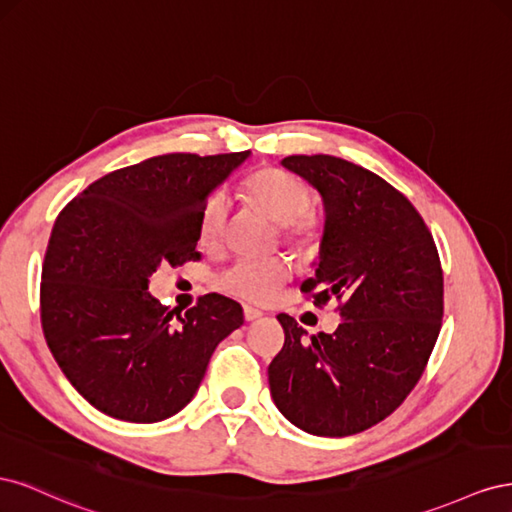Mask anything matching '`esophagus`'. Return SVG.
<instances>
[{
  "label": "esophagus",
  "instance_id": "obj_1",
  "mask_svg": "<svg viewBox=\"0 0 512 512\" xmlns=\"http://www.w3.org/2000/svg\"><path fill=\"white\" fill-rule=\"evenodd\" d=\"M260 316H262L260 309H256V307H252V305H245V307H243V318H245L247 322L258 320Z\"/></svg>",
  "mask_w": 512,
  "mask_h": 512
}]
</instances>
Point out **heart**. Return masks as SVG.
<instances>
[{"label": "heart", "instance_id": "obj_1", "mask_svg": "<svg viewBox=\"0 0 512 512\" xmlns=\"http://www.w3.org/2000/svg\"><path fill=\"white\" fill-rule=\"evenodd\" d=\"M245 192L252 203L277 222L284 243L297 250H312L322 239V218L309 207V190L299 179L280 168H262L245 181ZM228 218V200L215 192L200 209L198 237L203 245L220 241ZM290 277L284 258H241L215 277V286L232 297L254 303L271 301Z\"/></svg>", "mask_w": 512, "mask_h": 512}]
</instances>
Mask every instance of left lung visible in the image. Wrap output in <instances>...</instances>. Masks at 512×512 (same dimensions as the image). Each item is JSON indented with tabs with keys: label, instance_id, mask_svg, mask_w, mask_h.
<instances>
[{
	"label": "left lung",
	"instance_id": "left-lung-1",
	"mask_svg": "<svg viewBox=\"0 0 512 512\" xmlns=\"http://www.w3.org/2000/svg\"><path fill=\"white\" fill-rule=\"evenodd\" d=\"M322 194L327 222L316 275L301 292L337 301L335 333L280 314L284 348L271 397L290 423L344 438L393 414L421 380L442 327L444 277L431 232L410 200L371 170L333 156L282 162Z\"/></svg>",
	"mask_w": 512,
	"mask_h": 512
}]
</instances>
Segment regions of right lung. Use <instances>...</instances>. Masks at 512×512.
I'll return each mask as SVG.
<instances>
[{"instance_id": "1", "label": "right lung", "mask_w": 512, "mask_h": 512, "mask_svg": "<svg viewBox=\"0 0 512 512\" xmlns=\"http://www.w3.org/2000/svg\"><path fill=\"white\" fill-rule=\"evenodd\" d=\"M250 151L166 153L113 170L57 215L42 262L44 339L70 384L100 412L156 423L194 397L243 309L205 294L185 314L149 294L160 265L200 260L209 194Z\"/></svg>"}]
</instances>
